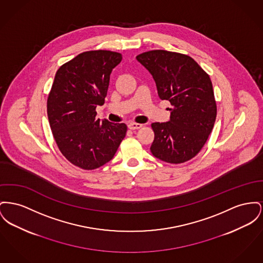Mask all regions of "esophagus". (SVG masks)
<instances>
[{
  "instance_id": "esophagus-1",
  "label": "esophagus",
  "mask_w": 263,
  "mask_h": 263,
  "mask_svg": "<svg viewBox=\"0 0 263 263\" xmlns=\"http://www.w3.org/2000/svg\"><path fill=\"white\" fill-rule=\"evenodd\" d=\"M143 125L140 123H134V122H131V123L128 124V128L131 129V130H136V129H140Z\"/></svg>"
}]
</instances>
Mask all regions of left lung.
I'll return each instance as SVG.
<instances>
[{"instance_id":"1","label":"left lung","mask_w":263,"mask_h":263,"mask_svg":"<svg viewBox=\"0 0 263 263\" xmlns=\"http://www.w3.org/2000/svg\"><path fill=\"white\" fill-rule=\"evenodd\" d=\"M137 61L152 74L158 95L172 104L168 122L151 124V152L171 163H184L201 151L216 121V104L210 77L189 55L163 49L141 53Z\"/></svg>"}]
</instances>
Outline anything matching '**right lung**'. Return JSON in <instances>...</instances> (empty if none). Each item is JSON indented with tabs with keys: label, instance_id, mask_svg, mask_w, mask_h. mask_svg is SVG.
<instances>
[{
	"label": "right lung",
	"instance_id": "right-lung-1",
	"mask_svg": "<svg viewBox=\"0 0 263 263\" xmlns=\"http://www.w3.org/2000/svg\"><path fill=\"white\" fill-rule=\"evenodd\" d=\"M122 61L119 52L85 51L62 65L47 98V117L62 154L84 170L113 159L127 131L125 123L96 118L104 104L110 74Z\"/></svg>",
	"mask_w": 263,
	"mask_h": 263
}]
</instances>
